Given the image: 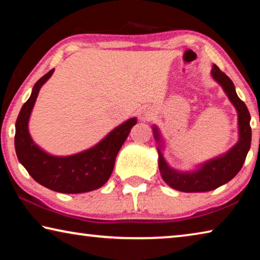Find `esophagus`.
Here are the masks:
<instances>
[{"label":"esophagus","mask_w":260,"mask_h":260,"mask_svg":"<svg viewBox=\"0 0 260 260\" xmlns=\"http://www.w3.org/2000/svg\"><path fill=\"white\" fill-rule=\"evenodd\" d=\"M153 116H155V110L151 107H143L140 111V119L142 121H149L151 120Z\"/></svg>","instance_id":"34e87169"}]
</instances>
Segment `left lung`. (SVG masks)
Listing matches in <instances>:
<instances>
[{
	"mask_svg": "<svg viewBox=\"0 0 260 260\" xmlns=\"http://www.w3.org/2000/svg\"><path fill=\"white\" fill-rule=\"evenodd\" d=\"M211 74L215 81L223 88L228 99L234 105L239 117V141L223 155L205 161L204 164L191 172H179L171 169L161 153V146L158 147V166L162 180L173 189L184 192H201L217 189L235 177L240 172L248 151L251 146V127L250 113L243 101H241L235 91V86L217 65H213ZM156 141L160 143V135L157 127L153 126Z\"/></svg>",
	"mask_w": 260,
	"mask_h": 260,
	"instance_id": "8db88e82",
	"label": "left lung"
}]
</instances>
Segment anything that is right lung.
Instances as JSON below:
<instances>
[{
	"label": "right lung",
	"instance_id": "obj_1",
	"mask_svg": "<svg viewBox=\"0 0 260 260\" xmlns=\"http://www.w3.org/2000/svg\"><path fill=\"white\" fill-rule=\"evenodd\" d=\"M55 69L50 70L33 87L32 94L21 107L16 121L15 148L18 160L35 181L54 191L80 193L95 190L108 181L120 148L136 124L131 118L105 136L93 148L72 156H51L33 142L28 133L30 112L38 94Z\"/></svg>",
	"mask_w": 260,
	"mask_h": 260
}]
</instances>
